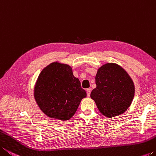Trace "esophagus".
Segmentation results:
<instances>
[{
    "mask_svg": "<svg viewBox=\"0 0 156 156\" xmlns=\"http://www.w3.org/2000/svg\"><path fill=\"white\" fill-rule=\"evenodd\" d=\"M90 92H91V90L90 88H87L86 89V93H87V96L88 97H90Z\"/></svg>",
    "mask_w": 156,
    "mask_h": 156,
    "instance_id": "34e87169",
    "label": "esophagus"
}]
</instances>
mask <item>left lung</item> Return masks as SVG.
Here are the masks:
<instances>
[{
  "label": "left lung",
  "mask_w": 156,
  "mask_h": 156,
  "mask_svg": "<svg viewBox=\"0 0 156 156\" xmlns=\"http://www.w3.org/2000/svg\"><path fill=\"white\" fill-rule=\"evenodd\" d=\"M97 87L90 98L100 113L106 117L124 113L129 108L135 95V86L124 69L115 63H106L98 68Z\"/></svg>",
  "instance_id": "obj_1"
}]
</instances>
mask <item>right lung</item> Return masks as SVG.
<instances>
[{
  "label": "right lung",
  "mask_w": 156,
  "mask_h": 156,
  "mask_svg": "<svg viewBox=\"0 0 156 156\" xmlns=\"http://www.w3.org/2000/svg\"><path fill=\"white\" fill-rule=\"evenodd\" d=\"M38 106L50 118L66 121L76 113L86 93L81 87L73 69L66 63L55 61L43 69L34 88Z\"/></svg>",
  "instance_id": "obj_1"
}]
</instances>
